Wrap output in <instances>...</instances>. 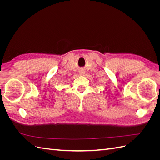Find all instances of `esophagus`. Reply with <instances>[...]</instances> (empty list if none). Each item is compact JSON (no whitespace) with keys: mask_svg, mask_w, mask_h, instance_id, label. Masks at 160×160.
<instances>
[{"mask_svg":"<svg viewBox=\"0 0 160 160\" xmlns=\"http://www.w3.org/2000/svg\"><path fill=\"white\" fill-rule=\"evenodd\" d=\"M84 74H85V71H82V70L79 71V75H83Z\"/></svg>","mask_w":160,"mask_h":160,"instance_id":"esophagus-1","label":"esophagus"}]
</instances>
